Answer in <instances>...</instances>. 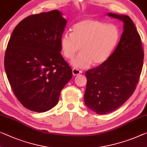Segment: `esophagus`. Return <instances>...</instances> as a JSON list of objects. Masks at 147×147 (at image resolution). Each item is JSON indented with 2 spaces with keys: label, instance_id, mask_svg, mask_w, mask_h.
I'll return each instance as SVG.
<instances>
[{
  "label": "esophagus",
  "instance_id": "esophagus-1",
  "mask_svg": "<svg viewBox=\"0 0 147 147\" xmlns=\"http://www.w3.org/2000/svg\"><path fill=\"white\" fill-rule=\"evenodd\" d=\"M72 73H73L74 76H78L79 74H80L82 73V71L80 70V69H76V68H74L72 69Z\"/></svg>",
  "mask_w": 147,
  "mask_h": 147
}]
</instances>
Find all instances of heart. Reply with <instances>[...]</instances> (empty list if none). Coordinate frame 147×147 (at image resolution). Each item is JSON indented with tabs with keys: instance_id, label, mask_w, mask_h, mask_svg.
<instances>
[{
	"instance_id": "heart-1",
	"label": "heart",
	"mask_w": 147,
	"mask_h": 147,
	"mask_svg": "<svg viewBox=\"0 0 147 147\" xmlns=\"http://www.w3.org/2000/svg\"><path fill=\"white\" fill-rule=\"evenodd\" d=\"M120 39V31L116 25L107 24L94 19L80 20L72 26L71 33L66 31L60 39V50L66 59L76 68H87L92 63L98 65L110 57Z\"/></svg>"
}]
</instances>
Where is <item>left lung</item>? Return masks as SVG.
<instances>
[{
	"mask_svg": "<svg viewBox=\"0 0 147 147\" xmlns=\"http://www.w3.org/2000/svg\"><path fill=\"white\" fill-rule=\"evenodd\" d=\"M123 22L120 40L110 57L85 73V105L98 114L110 113L123 105L134 93L143 64L141 37L129 17L108 13Z\"/></svg>",
	"mask_w": 147,
	"mask_h": 147,
	"instance_id": "obj_1",
	"label": "left lung"
}]
</instances>
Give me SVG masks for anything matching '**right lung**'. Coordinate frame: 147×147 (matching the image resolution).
<instances>
[{
    "mask_svg": "<svg viewBox=\"0 0 147 147\" xmlns=\"http://www.w3.org/2000/svg\"><path fill=\"white\" fill-rule=\"evenodd\" d=\"M67 23L58 10L31 15L13 29L4 56V68L13 92L25 108L47 112L58 103L72 78L60 52Z\"/></svg>",
    "mask_w": 147,
    "mask_h": 147,
    "instance_id": "add662e5",
    "label": "right lung"
}]
</instances>
